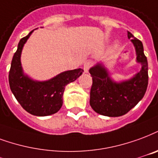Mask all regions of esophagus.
Returning <instances> with one entry per match:
<instances>
[{
	"mask_svg": "<svg viewBox=\"0 0 158 158\" xmlns=\"http://www.w3.org/2000/svg\"><path fill=\"white\" fill-rule=\"evenodd\" d=\"M91 67V63L90 62H86L84 64V71H85V73H88L89 69V68Z\"/></svg>",
	"mask_w": 158,
	"mask_h": 158,
	"instance_id": "obj_1",
	"label": "esophagus"
}]
</instances>
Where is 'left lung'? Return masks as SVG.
I'll return each instance as SVG.
<instances>
[{
	"label": "left lung",
	"instance_id": "obj_1",
	"mask_svg": "<svg viewBox=\"0 0 158 158\" xmlns=\"http://www.w3.org/2000/svg\"><path fill=\"white\" fill-rule=\"evenodd\" d=\"M136 52V62L141 69L131 79L115 82L109 75L102 64H95L89 69L93 84L89 104L100 115L117 117L127 114L143 98L148 85V64L141 41L127 31Z\"/></svg>",
	"mask_w": 158,
	"mask_h": 158
}]
</instances>
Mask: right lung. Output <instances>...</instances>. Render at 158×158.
<instances>
[{"mask_svg": "<svg viewBox=\"0 0 158 158\" xmlns=\"http://www.w3.org/2000/svg\"><path fill=\"white\" fill-rule=\"evenodd\" d=\"M32 31L18 43L9 71V85L15 98L26 111L37 116H46L60 110L65 86L78 79L84 70L77 69L65 71L46 81H36L29 78L23 73L21 54Z\"/></svg>", "mask_w": 158, "mask_h": 158, "instance_id": "obj_1", "label": "right lung"}]
</instances>
